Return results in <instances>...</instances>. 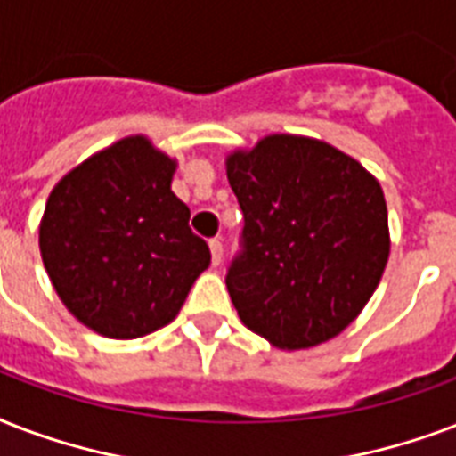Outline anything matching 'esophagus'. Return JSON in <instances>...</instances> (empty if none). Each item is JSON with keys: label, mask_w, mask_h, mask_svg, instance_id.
<instances>
[{"label": "esophagus", "mask_w": 456, "mask_h": 456, "mask_svg": "<svg viewBox=\"0 0 456 456\" xmlns=\"http://www.w3.org/2000/svg\"><path fill=\"white\" fill-rule=\"evenodd\" d=\"M209 252H211V264H214V266H218V264H221V259H224V245H221V240H211Z\"/></svg>", "instance_id": "esophagus-1"}]
</instances>
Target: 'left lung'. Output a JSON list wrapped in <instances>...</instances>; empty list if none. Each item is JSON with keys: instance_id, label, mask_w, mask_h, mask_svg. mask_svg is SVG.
Listing matches in <instances>:
<instances>
[{"instance_id": "1", "label": "left lung", "mask_w": 456, "mask_h": 456, "mask_svg": "<svg viewBox=\"0 0 456 456\" xmlns=\"http://www.w3.org/2000/svg\"><path fill=\"white\" fill-rule=\"evenodd\" d=\"M225 173L245 214L225 276L240 321L288 352L340 335L390 256L379 180L333 144L285 133L231 151Z\"/></svg>"}]
</instances>
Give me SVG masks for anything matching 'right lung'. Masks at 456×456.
I'll return each instance as SVG.
<instances>
[{"mask_svg":"<svg viewBox=\"0 0 456 456\" xmlns=\"http://www.w3.org/2000/svg\"><path fill=\"white\" fill-rule=\"evenodd\" d=\"M175 166L150 137L130 135L49 192L42 264L66 309L104 338L133 340L171 323L209 266V247L173 195Z\"/></svg>","mask_w":456,"mask_h":456,"instance_id":"add662e5","label":"right lung"}]
</instances>
